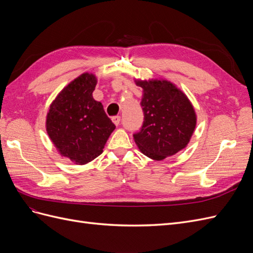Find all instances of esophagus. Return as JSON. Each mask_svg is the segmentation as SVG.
<instances>
[{
    "label": "esophagus",
    "instance_id": "esophagus-1",
    "mask_svg": "<svg viewBox=\"0 0 253 253\" xmlns=\"http://www.w3.org/2000/svg\"><path fill=\"white\" fill-rule=\"evenodd\" d=\"M112 120L115 125L118 126L120 124V116H114V117H112Z\"/></svg>",
    "mask_w": 253,
    "mask_h": 253
}]
</instances>
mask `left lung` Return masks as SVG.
Listing matches in <instances>:
<instances>
[{
    "instance_id": "1",
    "label": "left lung",
    "mask_w": 253,
    "mask_h": 253,
    "mask_svg": "<svg viewBox=\"0 0 253 253\" xmlns=\"http://www.w3.org/2000/svg\"><path fill=\"white\" fill-rule=\"evenodd\" d=\"M143 88L140 105L143 124L135 133L137 147L154 160H163L186 148L196 126V115L187 96L167 80L135 81Z\"/></svg>"
}]
</instances>
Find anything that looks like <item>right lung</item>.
Segmentation results:
<instances>
[{"label": "right lung", "mask_w": 253, "mask_h": 253, "mask_svg": "<svg viewBox=\"0 0 253 253\" xmlns=\"http://www.w3.org/2000/svg\"><path fill=\"white\" fill-rule=\"evenodd\" d=\"M97 79L82 74L65 86L49 106L46 131L62 156L84 165L103 152L115 129L101 102L93 98Z\"/></svg>", "instance_id": "right-lung-1"}]
</instances>
